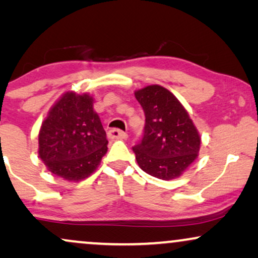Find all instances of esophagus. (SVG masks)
<instances>
[{
  "instance_id": "1",
  "label": "esophagus",
  "mask_w": 258,
  "mask_h": 258,
  "mask_svg": "<svg viewBox=\"0 0 258 258\" xmlns=\"http://www.w3.org/2000/svg\"><path fill=\"white\" fill-rule=\"evenodd\" d=\"M108 137L111 140H125L128 135L124 132H121L118 129H111L108 132Z\"/></svg>"
}]
</instances>
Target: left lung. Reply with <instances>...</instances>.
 I'll list each match as a JSON object with an SVG mask.
<instances>
[{
    "label": "left lung",
    "mask_w": 258,
    "mask_h": 258,
    "mask_svg": "<svg viewBox=\"0 0 258 258\" xmlns=\"http://www.w3.org/2000/svg\"><path fill=\"white\" fill-rule=\"evenodd\" d=\"M146 125L142 141L133 148L144 172L160 179H174L196 160L201 136L188 111L172 93L153 84L135 91Z\"/></svg>",
    "instance_id": "obj_1"
}]
</instances>
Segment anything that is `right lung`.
Wrapping results in <instances>:
<instances>
[{"instance_id": "obj_1", "label": "right lung", "mask_w": 258, "mask_h": 258, "mask_svg": "<svg viewBox=\"0 0 258 258\" xmlns=\"http://www.w3.org/2000/svg\"><path fill=\"white\" fill-rule=\"evenodd\" d=\"M89 94L67 91L55 102L38 133V156L52 174L70 182L89 177L108 150Z\"/></svg>"}]
</instances>
